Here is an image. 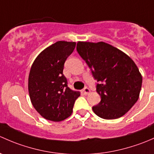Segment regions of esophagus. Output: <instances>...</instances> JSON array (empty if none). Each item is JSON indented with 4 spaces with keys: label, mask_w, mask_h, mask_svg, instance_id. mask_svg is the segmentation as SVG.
<instances>
[{
    "label": "esophagus",
    "mask_w": 154,
    "mask_h": 154,
    "mask_svg": "<svg viewBox=\"0 0 154 154\" xmlns=\"http://www.w3.org/2000/svg\"><path fill=\"white\" fill-rule=\"evenodd\" d=\"M83 92L85 94H88V93L90 92V90L88 88V87H85V88L83 89Z\"/></svg>",
    "instance_id": "obj_1"
}]
</instances>
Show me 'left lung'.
I'll return each mask as SVG.
<instances>
[{"instance_id": "1", "label": "left lung", "mask_w": 154, "mask_h": 154, "mask_svg": "<svg viewBox=\"0 0 154 154\" xmlns=\"http://www.w3.org/2000/svg\"><path fill=\"white\" fill-rule=\"evenodd\" d=\"M76 50L97 81L101 101L93 112L104 119L124 116L137 101L142 88V77L134 61L104 42H79Z\"/></svg>"}]
</instances>
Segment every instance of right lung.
Here are the masks:
<instances>
[{
  "label": "right lung",
  "instance_id": "1",
  "mask_svg": "<svg viewBox=\"0 0 154 154\" xmlns=\"http://www.w3.org/2000/svg\"><path fill=\"white\" fill-rule=\"evenodd\" d=\"M76 43L57 42L38 55L30 69L28 82L33 107L47 120L60 122L72 114L80 93L67 85L63 74L64 63Z\"/></svg>",
  "mask_w": 154,
  "mask_h": 154
}]
</instances>
